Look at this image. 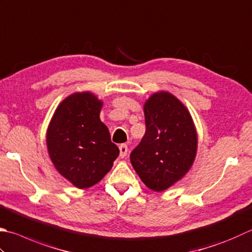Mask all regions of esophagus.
<instances>
[{
	"label": "esophagus",
	"mask_w": 252,
	"mask_h": 252,
	"mask_svg": "<svg viewBox=\"0 0 252 252\" xmlns=\"http://www.w3.org/2000/svg\"><path fill=\"white\" fill-rule=\"evenodd\" d=\"M119 150H120V157L123 158V157H126L127 154V145L126 144H121L119 146Z\"/></svg>",
	"instance_id": "obj_1"
}]
</instances>
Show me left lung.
Here are the masks:
<instances>
[{
  "label": "left lung",
  "instance_id": "1",
  "mask_svg": "<svg viewBox=\"0 0 252 252\" xmlns=\"http://www.w3.org/2000/svg\"><path fill=\"white\" fill-rule=\"evenodd\" d=\"M145 134L130 160L142 181L154 191L168 189L193 164L198 146L189 111L169 93L151 96L144 105Z\"/></svg>",
  "mask_w": 252,
  "mask_h": 252
}]
</instances>
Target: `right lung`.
Segmentation results:
<instances>
[{"instance_id":"add662e5","label":"right lung","mask_w":252,"mask_h":252,"mask_svg":"<svg viewBox=\"0 0 252 252\" xmlns=\"http://www.w3.org/2000/svg\"><path fill=\"white\" fill-rule=\"evenodd\" d=\"M101 107L93 94L75 93L59 105L48 127L47 146L54 167L80 189L99 182L120 153L99 119Z\"/></svg>"}]
</instances>
